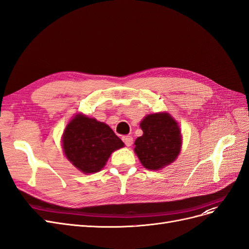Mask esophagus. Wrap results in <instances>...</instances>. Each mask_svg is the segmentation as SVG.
Segmentation results:
<instances>
[{"label":"esophagus","instance_id":"esophagus-1","mask_svg":"<svg viewBox=\"0 0 249 249\" xmlns=\"http://www.w3.org/2000/svg\"><path fill=\"white\" fill-rule=\"evenodd\" d=\"M122 141L124 142V144H125L127 147H129V146L132 144L133 139H132L131 136H124V137L122 138Z\"/></svg>","mask_w":249,"mask_h":249}]
</instances>
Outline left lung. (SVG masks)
I'll list each match as a JSON object with an SVG mask.
<instances>
[{
    "instance_id": "8db88e82",
    "label": "left lung",
    "mask_w": 249,
    "mask_h": 249,
    "mask_svg": "<svg viewBox=\"0 0 249 249\" xmlns=\"http://www.w3.org/2000/svg\"><path fill=\"white\" fill-rule=\"evenodd\" d=\"M143 136L134 142V152L148 170H160L173 162L181 148V133L168 112L148 115L142 121Z\"/></svg>"
}]
</instances>
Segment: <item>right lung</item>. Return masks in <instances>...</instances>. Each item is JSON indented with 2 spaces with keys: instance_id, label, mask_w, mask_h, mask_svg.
I'll use <instances>...</instances> for the list:
<instances>
[{
  "instance_id": "right-lung-1",
  "label": "right lung",
  "mask_w": 249,
  "mask_h": 249,
  "mask_svg": "<svg viewBox=\"0 0 249 249\" xmlns=\"http://www.w3.org/2000/svg\"><path fill=\"white\" fill-rule=\"evenodd\" d=\"M123 146L108 125L82 113L70 121L62 136L67 159L84 174L100 171L111 152Z\"/></svg>"
}]
</instances>
